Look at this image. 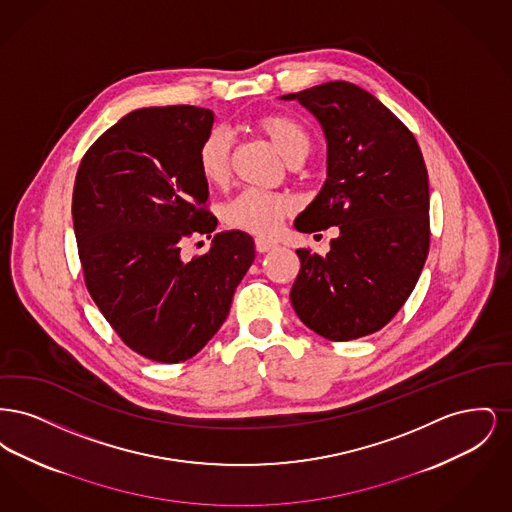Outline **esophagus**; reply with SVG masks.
Wrapping results in <instances>:
<instances>
[{
	"label": "esophagus",
	"mask_w": 512,
	"mask_h": 512,
	"mask_svg": "<svg viewBox=\"0 0 512 512\" xmlns=\"http://www.w3.org/2000/svg\"><path fill=\"white\" fill-rule=\"evenodd\" d=\"M276 244L274 242H270V240H265V238H257L255 240V249L259 251V253H267L270 249H274Z\"/></svg>",
	"instance_id": "esophagus-1"
}]
</instances>
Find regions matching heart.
Instances as JSON below:
<instances>
[{"label": "heart", "instance_id": "1", "mask_svg": "<svg viewBox=\"0 0 512 512\" xmlns=\"http://www.w3.org/2000/svg\"><path fill=\"white\" fill-rule=\"evenodd\" d=\"M257 128L290 161H303L311 149L307 128L290 115L272 113L257 121ZM230 136L222 128L205 134L197 149V169L201 178L220 188L230 178ZM293 201L288 195L261 190H244L222 207V220L228 228L244 230L255 236H274L282 220L292 215Z\"/></svg>", "mask_w": 512, "mask_h": 512}]
</instances>
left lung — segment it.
<instances>
[{
    "mask_svg": "<svg viewBox=\"0 0 512 512\" xmlns=\"http://www.w3.org/2000/svg\"><path fill=\"white\" fill-rule=\"evenodd\" d=\"M282 99L305 105L328 142V178L295 228L311 234L340 226L326 255L297 249L293 309L326 340H357L399 313L426 263L430 192L422 151L382 101L351 82Z\"/></svg>",
    "mask_w": 512,
    "mask_h": 512,
    "instance_id": "8db88e82",
    "label": "left lung"
}]
</instances>
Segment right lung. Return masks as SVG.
<instances>
[{
	"mask_svg": "<svg viewBox=\"0 0 512 512\" xmlns=\"http://www.w3.org/2000/svg\"><path fill=\"white\" fill-rule=\"evenodd\" d=\"M213 119L194 105L136 109L90 146L74 180L86 288L119 338L157 363H182L205 347L255 259L240 230L220 232L192 261L180 253L217 228L197 169Z\"/></svg>",
	"mask_w": 512,
	"mask_h": 512,
	"instance_id": "obj_1",
	"label": "right lung"
}]
</instances>
